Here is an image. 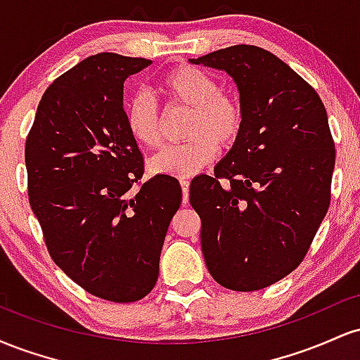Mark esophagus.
<instances>
[{
    "label": "esophagus",
    "instance_id": "obj_1",
    "mask_svg": "<svg viewBox=\"0 0 360 360\" xmlns=\"http://www.w3.org/2000/svg\"><path fill=\"white\" fill-rule=\"evenodd\" d=\"M179 183H181V189H183V205H186L189 200V181L181 179Z\"/></svg>",
    "mask_w": 360,
    "mask_h": 360
}]
</instances>
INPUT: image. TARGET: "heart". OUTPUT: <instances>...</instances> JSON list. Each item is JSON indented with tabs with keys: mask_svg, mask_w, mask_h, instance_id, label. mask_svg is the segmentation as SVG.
Instances as JSON below:
<instances>
[{
	"mask_svg": "<svg viewBox=\"0 0 360 360\" xmlns=\"http://www.w3.org/2000/svg\"><path fill=\"white\" fill-rule=\"evenodd\" d=\"M159 91L169 108L189 110L184 123V143L154 155L148 171L157 176L196 174L217 155L218 147L230 148L243 130L242 103L220 86L212 74L189 64L172 68L160 77ZM125 123L130 137L146 148L162 146V125L154 101L137 94L128 103Z\"/></svg>",
	"mask_w": 360,
	"mask_h": 360,
	"instance_id": "1",
	"label": "heart"
}]
</instances>
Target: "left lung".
Instances as JSON below:
<instances>
[{
    "label": "left lung",
    "mask_w": 360,
    "mask_h": 360,
    "mask_svg": "<svg viewBox=\"0 0 360 360\" xmlns=\"http://www.w3.org/2000/svg\"><path fill=\"white\" fill-rule=\"evenodd\" d=\"M193 62L229 72L245 115L214 176L189 188L201 250L218 284L257 291L308 254L330 206L335 142L316 91L269 51L240 44Z\"/></svg>",
    "instance_id": "left-lung-1"
}]
</instances>
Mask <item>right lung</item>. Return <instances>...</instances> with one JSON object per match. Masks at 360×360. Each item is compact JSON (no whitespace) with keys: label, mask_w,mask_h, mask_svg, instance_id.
I'll return each instance as SVG.
<instances>
[{"label":"right lung","mask_w":360,"mask_h":360,"mask_svg":"<svg viewBox=\"0 0 360 360\" xmlns=\"http://www.w3.org/2000/svg\"><path fill=\"white\" fill-rule=\"evenodd\" d=\"M148 64L111 52L81 60L45 89L25 142L28 201L49 254L84 291L113 303L155 286L183 200L176 177L140 181L143 157L127 130L123 82Z\"/></svg>","instance_id":"1"}]
</instances>
